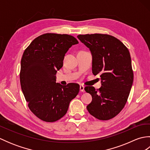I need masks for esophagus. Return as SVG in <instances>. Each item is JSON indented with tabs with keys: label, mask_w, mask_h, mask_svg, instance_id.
<instances>
[{
	"label": "esophagus",
	"mask_w": 150,
	"mask_h": 150,
	"mask_svg": "<svg viewBox=\"0 0 150 150\" xmlns=\"http://www.w3.org/2000/svg\"><path fill=\"white\" fill-rule=\"evenodd\" d=\"M80 91L81 92H84V86H82V85L80 86Z\"/></svg>",
	"instance_id": "34e87169"
}]
</instances>
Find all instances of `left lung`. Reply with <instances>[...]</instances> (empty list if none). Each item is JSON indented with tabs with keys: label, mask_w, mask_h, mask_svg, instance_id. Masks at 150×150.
Instances as JSON below:
<instances>
[{
	"label": "left lung",
	"mask_w": 150,
	"mask_h": 150,
	"mask_svg": "<svg viewBox=\"0 0 150 150\" xmlns=\"http://www.w3.org/2000/svg\"><path fill=\"white\" fill-rule=\"evenodd\" d=\"M78 39L90 49L92 72L100 74L102 86L95 90L86 86L92 97L88 112L97 119L106 120L119 114L128 100L133 81L129 50L117 38L106 34L79 35Z\"/></svg>",
	"instance_id": "left-lung-1"
}]
</instances>
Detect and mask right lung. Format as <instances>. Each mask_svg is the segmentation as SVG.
<instances>
[{"label":"right lung","mask_w":150,"mask_h":150,"mask_svg":"<svg viewBox=\"0 0 150 150\" xmlns=\"http://www.w3.org/2000/svg\"><path fill=\"white\" fill-rule=\"evenodd\" d=\"M67 34L45 33L35 38L25 50L21 63L20 81L28 107L45 122L65 115L70 102L79 93L78 84L56 83V73L63 66L65 54L78 44Z\"/></svg>","instance_id":"obj_1"}]
</instances>
